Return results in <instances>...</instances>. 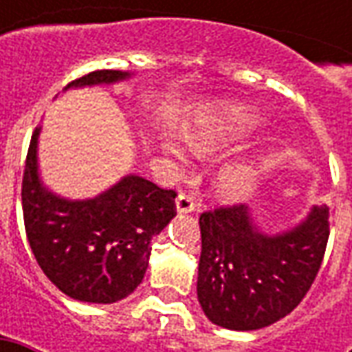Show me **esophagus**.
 Wrapping results in <instances>:
<instances>
[{"instance_id": "1", "label": "esophagus", "mask_w": 352, "mask_h": 352, "mask_svg": "<svg viewBox=\"0 0 352 352\" xmlns=\"http://www.w3.org/2000/svg\"><path fill=\"white\" fill-rule=\"evenodd\" d=\"M176 210H178V213H192V211L196 210L194 197L190 196V194H186V192H180L178 197H176Z\"/></svg>"}]
</instances>
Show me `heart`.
Here are the masks:
<instances>
[{"mask_svg":"<svg viewBox=\"0 0 352 352\" xmlns=\"http://www.w3.org/2000/svg\"><path fill=\"white\" fill-rule=\"evenodd\" d=\"M258 125V119L243 109H236L227 117L219 119H204L186 133L188 148L197 156L219 155L225 148L245 139L252 129ZM166 148L176 158H180V148L174 141H166ZM274 156L258 155L247 160L229 162L219 168L215 174V192L223 201L236 204L249 199L256 186L261 184L263 176L272 166Z\"/></svg>","mask_w":352,"mask_h":352,"instance_id":"1","label":"heart"}]
</instances>
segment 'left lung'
Here are the masks:
<instances>
[{"label": "left lung", "instance_id": "obj_1", "mask_svg": "<svg viewBox=\"0 0 352 352\" xmlns=\"http://www.w3.org/2000/svg\"><path fill=\"white\" fill-rule=\"evenodd\" d=\"M197 300L211 323L263 329L286 318L318 276L329 239V210L316 206L284 233H263L247 206L199 215Z\"/></svg>", "mask_w": 352, "mask_h": 352}]
</instances>
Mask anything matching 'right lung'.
I'll list each match as a JSON object with an SVG mask.
<instances>
[{
	"label": "right lung",
	"mask_w": 352,
	"mask_h": 352,
	"mask_svg": "<svg viewBox=\"0 0 352 352\" xmlns=\"http://www.w3.org/2000/svg\"><path fill=\"white\" fill-rule=\"evenodd\" d=\"M125 78L129 72L96 70L66 89ZM38 131L31 137L21 186L25 231L34 258L66 296L89 304L119 302L142 282L153 236L176 215V192L131 174L91 199L56 196L38 176Z\"/></svg>",
	"instance_id": "1"
}]
</instances>
